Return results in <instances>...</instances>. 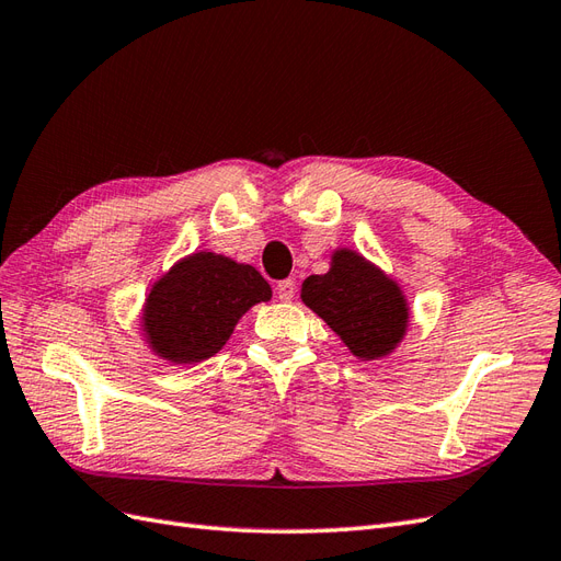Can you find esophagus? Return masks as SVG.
I'll return each instance as SVG.
<instances>
[{
    "label": "esophagus",
    "instance_id": "obj_1",
    "mask_svg": "<svg viewBox=\"0 0 561 561\" xmlns=\"http://www.w3.org/2000/svg\"><path fill=\"white\" fill-rule=\"evenodd\" d=\"M277 296L279 300H284V304H289V300H294L296 296V282L294 279H284L277 284Z\"/></svg>",
    "mask_w": 561,
    "mask_h": 561
}]
</instances>
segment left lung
Listing matches in <instances>:
<instances>
[{
    "instance_id": "1",
    "label": "left lung",
    "mask_w": 561,
    "mask_h": 561,
    "mask_svg": "<svg viewBox=\"0 0 561 561\" xmlns=\"http://www.w3.org/2000/svg\"><path fill=\"white\" fill-rule=\"evenodd\" d=\"M300 298L363 360L389 355L405 336L408 300L403 291L355 251H336L327 275H310L304 282Z\"/></svg>"
}]
</instances>
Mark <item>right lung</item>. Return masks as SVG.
Returning a JSON list of instances; mask_svg holds the SVG:
<instances>
[{
    "mask_svg": "<svg viewBox=\"0 0 561 561\" xmlns=\"http://www.w3.org/2000/svg\"><path fill=\"white\" fill-rule=\"evenodd\" d=\"M270 298V284L255 267L201 251L151 286L144 332L158 357L194 365L218 353L241 314Z\"/></svg>",
    "mask_w": 561,
    "mask_h": 561,
    "instance_id": "add662e5",
    "label": "right lung"
}]
</instances>
